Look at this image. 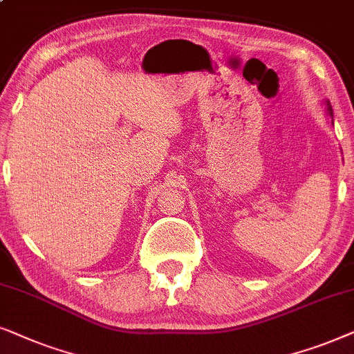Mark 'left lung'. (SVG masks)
Masks as SVG:
<instances>
[{
    "instance_id": "obj_1",
    "label": "left lung",
    "mask_w": 354,
    "mask_h": 354,
    "mask_svg": "<svg viewBox=\"0 0 354 354\" xmlns=\"http://www.w3.org/2000/svg\"><path fill=\"white\" fill-rule=\"evenodd\" d=\"M326 104H327V113H328V115H330V118L333 119V111H332V106H330V103H328V100L326 101Z\"/></svg>"
}]
</instances>
